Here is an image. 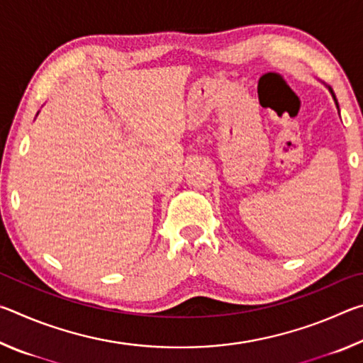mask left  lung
<instances>
[{"label": "left lung", "instance_id": "left-lung-1", "mask_svg": "<svg viewBox=\"0 0 363 363\" xmlns=\"http://www.w3.org/2000/svg\"><path fill=\"white\" fill-rule=\"evenodd\" d=\"M328 89H330V93H331V96H333V99H335V102H336V107H337V101H336V96H335V93H333V89H331V88H330V86H328ZM337 108H340V107H337Z\"/></svg>", "mask_w": 363, "mask_h": 363}]
</instances>
